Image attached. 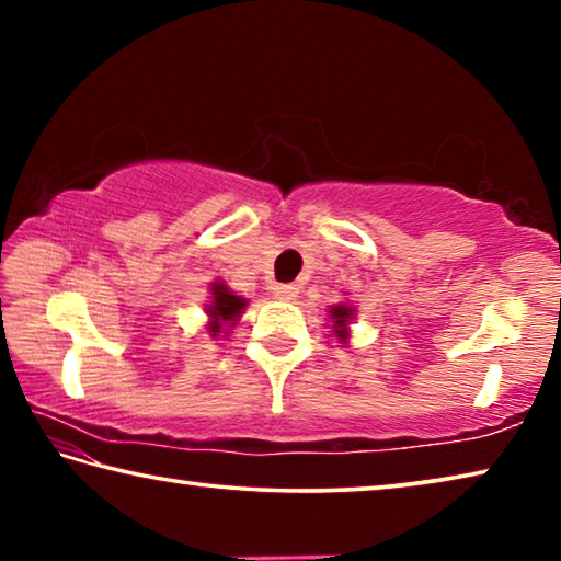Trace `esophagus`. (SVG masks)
I'll use <instances>...</instances> for the list:
<instances>
[{"mask_svg":"<svg viewBox=\"0 0 561 561\" xmlns=\"http://www.w3.org/2000/svg\"><path fill=\"white\" fill-rule=\"evenodd\" d=\"M297 287H294V284H277V287H274V297L277 299H282V301H291V299H297Z\"/></svg>","mask_w":561,"mask_h":561,"instance_id":"esophagus-1","label":"esophagus"}]
</instances>
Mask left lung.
<instances>
[{
    "label": "left lung",
    "mask_w": 561,
    "mask_h": 561,
    "mask_svg": "<svg viewBox=\"0 0 561 561\" xmlns=\"http://www.w3.org/2000/svg\"><path fill=\"white\" fill-rule=\"evenodd\" d=\"M331 319H334V324H336V336L346 339V329L344 327L348 324V319H351V309L344 307V304H339V307L331 309Z\"/></svg>",
    "instance_id": "8db88e82"
}]
</instances>
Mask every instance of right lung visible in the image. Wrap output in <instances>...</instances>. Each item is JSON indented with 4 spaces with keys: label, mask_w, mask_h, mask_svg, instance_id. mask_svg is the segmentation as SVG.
Segmentation results:
<instances>
[{
    "label": "right lung",
    "mask_w": 561,
    "mask_h": 561,
    "mask_svg": "<svg viewBox=\"0 0 561 561\" xmlns=\"http://www.w3.org/2000/svg\"><path fill=\"white\" fill-rule=\"evenodd\" d=\"M244 304L247 301L242 297H234L232 291H227L225 284H220V282L213 284V304H210V309H207L213 317V321H210L213 336L222 329L225 321H234L242 314Z\"/></svg>",
    "instance_id": "right-lung-1"
}]
</instances>
